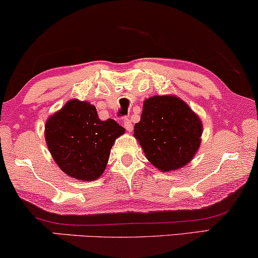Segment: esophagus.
I'll list each match as a JSON object with an SVG mask.
<instances>
[{
    "mask_svg": "<svg viewBox=\"0 0 258 258\" xmlns=\"http://www.w3.org/2000/svg\"><path fill=\"white\" fill-rule=\"evenodd\" d=\"M123 124H124V128H125L128 132H132L133 130V124L130 122L129 118H124L123 119Z\"/></svg>",
    "mask_w": 258,
    "mask_h": 258,
    "instance_id": "34e87169",
    "label": "esophagus"
}]
</instances>
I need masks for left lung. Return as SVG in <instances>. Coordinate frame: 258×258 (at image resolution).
Wrapping results in <instances>:
<instances>
[{"label":"left lung","mask_w":258,"mask_h":258,"mask_svg":"<svg viewBox=\"0 0 258 258\" xmlns=\"http://www.w3.org/2000/svg\"><path fill=\"white\" fill-rule=\"evenodd\" d=\"M134 135L146 157L161 171L183 167L201 144L202 124L179 98L155 95L146 99Z\"/></svg>","instance_id":"1"}]
</instances>
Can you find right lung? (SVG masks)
I'll list each match as a JSON object with an SVG mask.
<instances>
[{
	"label": "right lung",
	"instance_id": "1",
	"mask_svg": "<svg viewBox=\"0 0 258 258\" xmlns=\"http://www.w3.org/2000/svg\"><path fill=\"white\" fill-rule=\"evenodd\" d=\"M124 134L116 120H100L87 101L71 100L47 119L45 140L53 160L68 176L94 180L103 174L114 140Z\"/></svg>",
	"mask_w": 258,
	"mask_h": 258
}]
</instances>
